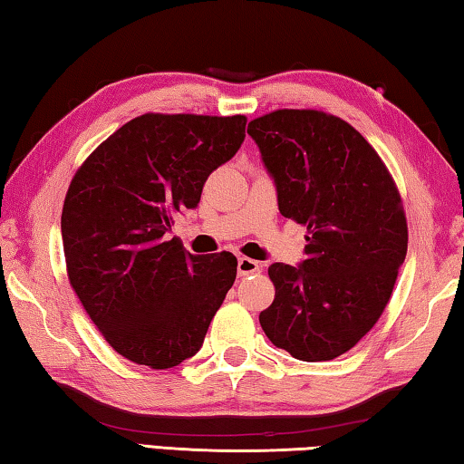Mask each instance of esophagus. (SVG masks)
<instances>
[{
	"mask_svg": "<svg viewBox=\"0 0 464 464\" xmlns=\"http://www.w3.org/2000/svg\"><path fill=\"white\" fill-rule=\"evenodd\" d=\"M260 262H256V260H251V257H239V262H237V272H239V276H247V274H256V272H260Z\"/></svg>",
	"mask_w": 464,
	"mask_h": 464,
	"instance_id": "obj_1",
	"label": "esophagus"
}]
</instances>
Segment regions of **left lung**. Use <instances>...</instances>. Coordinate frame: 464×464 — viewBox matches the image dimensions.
<instances>
[{
	"instance_id": "8db88e82",
	"label": "left lung",
	"mask_w": 464,
	"mask_h": 464,
	"mask_svg": "<svg viewBox=\"0 0 464 464\" xmlns=\"http://www.w3.org/2000/svg\"><path fill=\"white\" fill-rule=\"evenodd\" d=\"M282 217L307 225L298 266L272 264L268 340L304 362L334 360L387 307L407 254L401 196L379 153L348 122L319 110H276L251 121Z\"/></svg>"
}]
</instances>
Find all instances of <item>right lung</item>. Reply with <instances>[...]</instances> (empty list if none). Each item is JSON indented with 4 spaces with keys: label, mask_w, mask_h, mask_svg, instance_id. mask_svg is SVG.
I'll use <instances>...</instances> for the list:
<instances>
[{
    "label": "right lung",
    "mask_w": 464,
    "mask_h": 464,
    "mask_svg": "<svg viewBox=\"0 0 464 464\" xmlns=\"http://www.w3.org/2000/svg\"><path fill=\"white\" fill-rule=\"evenodd\" d=\"M246 122L241 114L137 116L72 179L61 215L69 282L130 362L161 371L192 358L233 286L237 257L192 256L169 231L237 153Z\"/></svg>",
    "instance_id": "add662e5"
}]
</instances>
